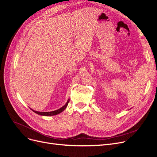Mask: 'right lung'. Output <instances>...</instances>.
I'll return each instance as SVG.
<instances>
[{
  "instance_id": "1",
  "label": "right lung",
  "mask_w": 157,
  "mask_h": 157,
  "mask_svg": "<svg viewBox=\"0 0 157 157\" xmlns=\"http://www.w3.org/2000/svg\"><path fill=\"white\" fill-rule=\"evenodd\" d=\"M69 99H68V100H67V103H66L63 107H61V108L58 109V110L53 111H50V112H39V111H34V110H33V109H31V108H30V109H31V110H32L33 112H35V113L38 114V115H41V116H54V115H58V114L61 113V112H63V111L65 110V109L66 108H67V105H68V103H69Z\"/></svg>"
}]
</instances>
